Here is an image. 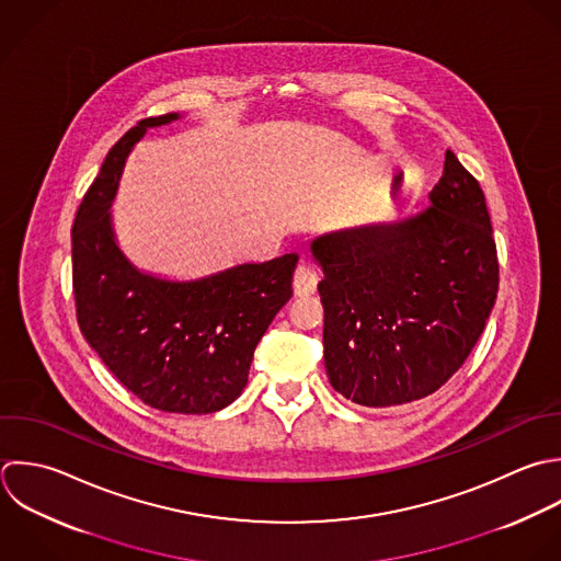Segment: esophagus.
<instances>
[{
  "label": "esophagus",
  "instance_id": "obj_1",
  "mask_svg": "<svg viewBox=\"0 0 561 561\" xmlns=\"http://www.w3.org/2000/svg\"><path fill=\"white\" fill-rule=\"evenodd\" d=\"M317 284H319V275L314 268L301 264L297 266L295 271V277H293V290L297 297H306V295H312L317 290Z\"/></svg>",
  "mask_w": 561,
  "mask_h": 561
}]
</instances>
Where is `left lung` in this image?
Returning a JSON list of instances; mask_svg holds the SVG:
<instances>
[{"label": "left lung", "instance_id": "left-lung-1", "mask_svg": "<svg viewBox=\"0 0 561 561\" xmlns=\"http://www.w3.org/2000/svg\"><path fill=\"white\" fill-rule=\"evenodd\" d=\"M428 198L431 207L404 222L310 244L323 268L325 371L360 407H398L444 387L474 350L499 295L485 194L453 150Z\"/></svg>", "mask_w": 561, "mask_h": 561}]
</instances>
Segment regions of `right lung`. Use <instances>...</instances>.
I'll return each mask as SVG.
<instances>
[{"label": "right lung", "instance_id": "right-lung-1", "mask_svg": "<svg viewBox=\"0 0 561 561\" xmlns=\"http://www.w3.org/2000/svg\"><path fill=\"white\" fill-rule=\"evenodd\" d=\"M176 117L139 119L108 150L73 218L71 282L80 332L108 371L152 409L205 415L247 387L260 339L293 297L299 255L196 282L159 279L124 257L108 216L124 161L148 128Z\"/></svg>", "mask_w": 561, "mask_h": 561}]
</instances>
